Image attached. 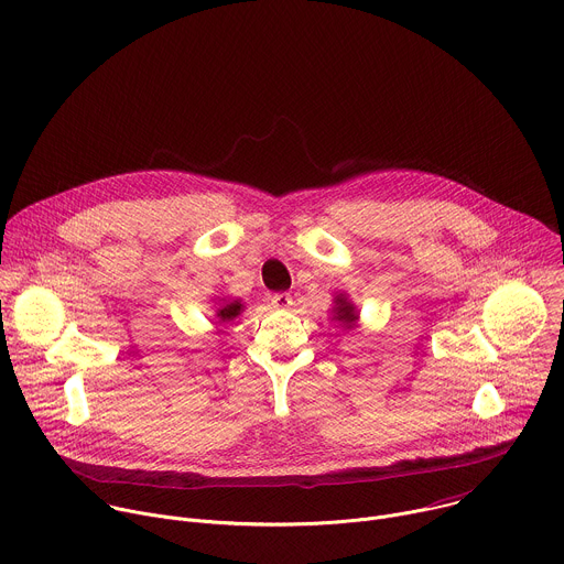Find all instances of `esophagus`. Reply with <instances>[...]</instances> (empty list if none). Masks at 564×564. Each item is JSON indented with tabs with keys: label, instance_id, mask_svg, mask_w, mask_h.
<instances>
[{
	"label": "esophagus",
	"instance_id": "1",
	"mask_svg": "<svg viewBox=\"0 0 564 564\" xmlns=\"http://www.w3.org/2000/svg\"><path fill=\"white\" fill-rule=\"evenodd\" d=\"M292 305V296L288 292H279L272 296V307L276 310H288Z\"/></svg>",
	"mask_w": 564,
	"mask_h": 564
}]
</instances>
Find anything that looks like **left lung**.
I'll use <instances>...</instances> for the list:
<instances>
[{
  "label": "left lung",
  "mask_w": 564,
  "mask_h": 564,
  "mask_svg": "<svg viewBox=\"0 0 564 564\" xmlns=\"http://www.w3.org/2000/svg\"><path fill=\"white\" fill-rule=\"evenodd\" d=\"M335 314L337 316H333L335 321H339V324H344L346 328H352L355 326V321H357V312H355V307L346 301V299H337V307H335Z\"/></svg>",
  "instance_id": "left-lung-1"
}]
</instances>
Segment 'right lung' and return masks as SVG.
Segmentation results:
<instances>
[{"label":"right lung","mask_w":564,"mask_h":564,"mask_svg":"<svg viewBox=\"0 0 564 564\" xmlns=\"http://www.w3.org/2000/svg\"><path fill=\"white\" fill-rule=\"evenodd\" d=\"M240 305L238 301H234V303H227V305H223L220 310H218V316L223 318V321H229V318H234V316H238L240 314Z\"/></svg>","instance_id":"obj_1"}]
</instances>
